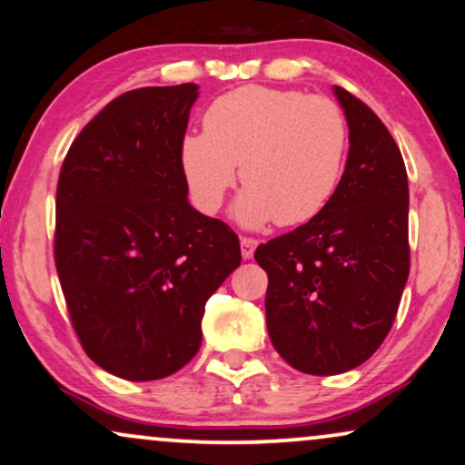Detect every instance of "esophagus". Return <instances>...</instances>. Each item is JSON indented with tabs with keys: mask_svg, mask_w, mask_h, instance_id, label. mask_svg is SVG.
I'll use <instances>...</instances> for the list:
<instances>
[{
	"mask_svg": "<svg viewBox=\"0 0 465 465\" xmlns=\"http://www.w3.org/2000/svg\"><path fill=\"white\" fill-rule=\"evenodd\" d=\"M257 240L255 238H240V251H242V257L244 259H252L255 255V249H257Z\"/></svg>",
	"mask_w": 465,
	"mask_h": 465,
	"instance_id": "34e87169",
	"label": "esophagus"
}]
</instances>
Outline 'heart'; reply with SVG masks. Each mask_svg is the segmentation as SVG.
Wrapping results in <instances>:
<instances>
[{
	"label": "heart",
	"mask_w": 465,
	"mask_h": 465,
	"mask_svg": "<svg viewBox=\"0 0 465 465\" xmlns=\"http://www.w3.org/2000/svg\"><path fill=\"white\" fill-rule=\"evenodd\" d=\"M346 151L349 125L330 97L251 84L210 104L203 132L181 142V168L202 213L223 206L240 165L238 219L295 227L331 202Z\"/></svg>",
	"instance_id": "1"
}]
</instances>
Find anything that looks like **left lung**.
<instances>
[{"instance_id": "obj_1", "label": "left lung", "mask_w": 465, "mask_h": 465, "mask_svg": "<svg viewBox=\"0 0 465 465\" xmlns=\"http://www.w3.org/2000/svg\"><path fill=\"white\" fill-rule=\"evenodd\" d=\"M349 123L344 174L321 214L259 244L265 323L289 366L330 376L361 366L391 330L411 272L408 176L393 135L333 86Z\"/></svg>"}]
</instances>
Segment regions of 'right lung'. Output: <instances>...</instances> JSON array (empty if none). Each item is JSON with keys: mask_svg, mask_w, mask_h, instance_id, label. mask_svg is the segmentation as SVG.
I'll return each instance as SVG.
<instances>
[{"mask_svg": "<svg viewBox=\"0 0 465 465\" xmlns=\"http://www.w3.org/2000/svg\"><path fill=\"white\" fill-rule=\"evenodd\" d=\"M197 84L144 86L86 123L57 183L54 265L86 355L127 381L193 359L208 297L240 265L232 227L187 202L181 142Z\"/></svg>", "mask_w": 465, "mask_h": 465, "instance_id": "1", "label": "right lung"}]
</instances>
